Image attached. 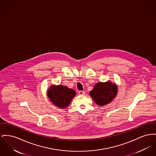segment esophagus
Segmentation results:
<instances>
[{"label":"esophagus","instance_id":"34e87169","mask_svg":"<svg viewBox=\"0 0 156 156\" xmlns=\"http://www.w3.org/2000/svg\"><path fill=\"white\" fill-rule=\"evenodd\" d=\"M78 93H79L80 95H84L85 92L83 91H80L78 92Z\"/></svg>","mask_w":156,"mask_h":156}]
</instances>
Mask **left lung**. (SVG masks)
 I'll return each instance as SVG.
<instances>
[{
  "mask_svg": "<svg viewBox=\"0 0 156 156\" xmlns=\"http://www.w3.org/2000/svg\"><path fill=\"white\" fill-rule=\"evenodd\" d=\"M117 93V85L108 81L97 83L90 94L97 105L103 106L110 103L116 96Z\"/></svg>",
  "mask_w": 156,
  "mask_h": 156,
  "instance_id": "left-lung-1",
  "label": "left lung"
}]
</instances>
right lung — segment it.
<instances>
[{"mask_svg": "<svg viewBox=\"0 0 156 156\" xmlns=\"http://www.w3.org/2000/svg\"><path fill=\"white\" fill-rule=\"evenodd\" d=\"M76 94L73 89L63 85H52L48 91V97L55 106L65 108L69 105Z\"/></svg>", "mask_w": 156, "mask_h": 156, "instance_id": "right-lung-1", "label": "right lung"}]
</instances>
